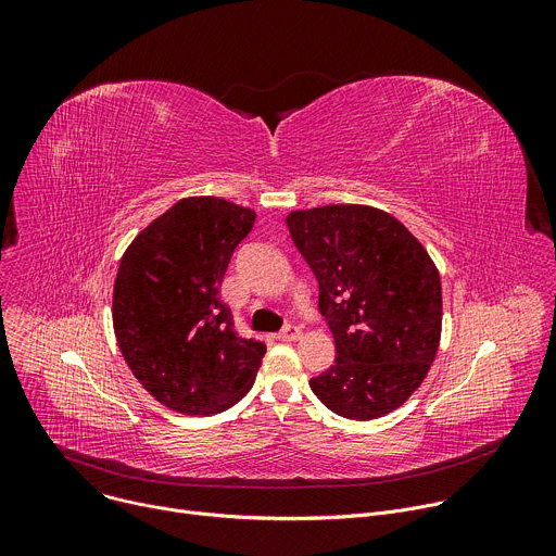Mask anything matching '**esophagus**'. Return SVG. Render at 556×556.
Listing matches in <instances>:
<instances>
[{"mask_svg":"<svg viewBox=\"0 0 556 556\" xmlns=\"http://www.w3.org/2000/svg\"><path fill=\"white\" fill-rule=\"evenodd\" d=\"M299 337H301V330L296 326H290V324L283 326V330L277 334L279 341H296Z\"/></svg>","mask_w":556,"mask_h":556,"instance_id":"esophagus-1","label":"esophagus"}]
</instances>
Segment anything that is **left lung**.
I'll use <instances>...</instances> for the list:
<instances>
[{"instance_id":"obj_1","label":"left lung","mask_w":556,"mask_h":556,"mask_svg":"<svg viewBox=\"0 0 556 556\" xmlns=\"http://www.w3.org/2000/svg\"><path fill=\"white\" fill-rule=\"evenodd\" d=\"M319 281L337 358L309 387L330 412L374 420L425 380L440 343V275L416 237L384 211L330 204L286 219Z\"/></svg>"}]
</instances>
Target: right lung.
<instances>
[{"mask_svg": "<svg viewBox=\"0 0 556 556\" xmlns=\"http://www.w3.org/2000/svg\"><path fill=\"white\" fill-rule=\"evenodd\" d=\"M255 213L222 198L176 202L125 251L116 283L114 334L131 374L157 403L211 416L242 401L266 354L235 332L219 301L228 262Z\"/></svg>", "mask_w": 556, "mask_h": 556, "instance_id": "right-lung-1", "label": "right lung"}]
</instances>
